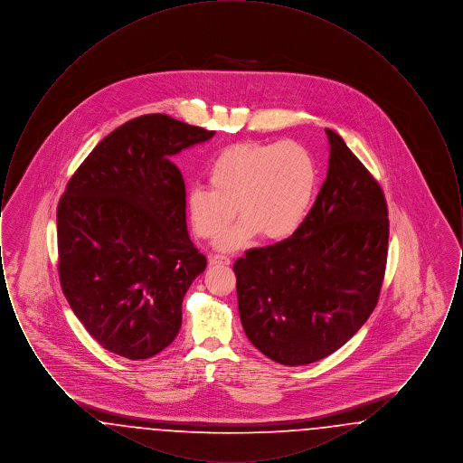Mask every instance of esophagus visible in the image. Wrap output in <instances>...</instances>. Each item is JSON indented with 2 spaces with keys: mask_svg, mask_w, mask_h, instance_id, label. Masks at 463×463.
Instances as JSON below:
<instances>
[{
  "mask_svg": "<svg viewBox=\"0 0 463 463\" xmlns=\"http://www.w3.org/2000/svg\"><path fill=\"white\" fill-rule=\"evenodd\" d=\"M210 264L212 265H231V259L225 255H213L210 257Z\"/></svg>",
  "mask_w": 463,
  "mask_h": 463,
  "instance_id": "obj_1",
  "label": "esophagus"
}]
</instances>
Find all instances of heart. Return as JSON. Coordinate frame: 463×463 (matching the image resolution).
Wrapping results in <instances>:
<instances>
[{
  "label": "heart",
  "instance_id": "b5f03b06",
  "mask_svg": "<svg viewBox=\"0 0 463 463\" xmlns=\"http://www.w3.org/2000/svg\"><path fill=\"white\" fill-rule=\"evenodd\" d=\"M208 187L187 193L194 232L215 240L236 217L241 221L217 246L234 251L264 232L270 241L293 236L307 219L319 184L317 161L307 146L283 142H240L225 147L208 168Z\"/></svg>",
  "mask_w": 463,
  "mask_h": 463
}]
</instances>
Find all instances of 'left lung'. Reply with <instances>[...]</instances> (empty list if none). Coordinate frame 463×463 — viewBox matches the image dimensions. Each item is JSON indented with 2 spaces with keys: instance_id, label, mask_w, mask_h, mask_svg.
Here are the masks:
<instances>
[{
  "instance_id": "1",
  "label": "left lung",
  "mask_w": 463,
  "mask_h": 463,
  "mask_svg": "<svg viewBox=\"0 0 463 463\" xmlns=\"http://www.w3.org/2000/svg\"><path fill=\"white\" fill-rule=\"evenodd\" d=\"M328 175L300 229L234 264L248 340L269 359L302 366L340 349L378 302L389 219L382 187L338 133Z\"/></svg>"
}]
</instances>
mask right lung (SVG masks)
<instances>
[{"label": "right lung", "instance_id": "add662e5", "mask_svg": "<svg viewBox=\"0 0 463 463\" xmlns=\"http://www.w3.org/2000/svg\"><path fill=\"white\" fill-rule=\"evenodd\" d=\"M213 135L144 114L102 138L67 184L57 208L61 287L109 353L138 361L175 340L206 257L189 238L172 157Z\"/></svg>", "mask_w": 463, "mask_h": 463}]
</instances>
